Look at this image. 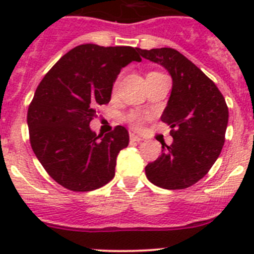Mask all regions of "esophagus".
Returning a JSON list of instances; mask_svg holds the SVG:
<instances>
[{
	"label": "esophagus",
	"mask_w": 254,
	"mask_h": 254,
	"mask_svg": "<svg viewBox=\"0 0 254 254\" xmlns=\"http://www.w3.org/2000/svg\"><path fill=\"white\" fill-rule=\"evenodd\" d=\"M129 140H131L132 142H141V141H142V138H141L138 134L131 133L129 134Z\"/></svg>",
	"instance_id": "34e87169"
}]
</instances>
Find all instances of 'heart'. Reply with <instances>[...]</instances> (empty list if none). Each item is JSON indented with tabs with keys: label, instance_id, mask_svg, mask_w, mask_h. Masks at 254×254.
Listing matches in <instances>:
<instances>
[{
	"label": "heart",
	"instance_id": "b5f03b06",
	"mask_svg": "<svg viewBox=\"0 0 254 254\" xmlns=\"http://www.w3.org/2000/svg\"><path fill=\"white\" fill-rule=\"evenodd\" d=\"M128 121L132 123V126H134V127H138V126L142 125L143 117L140 116V114H131V116L128 117Z\"/></svg>",
	"mask_w": 254,
	"mask_h": 254
}]
</instances>
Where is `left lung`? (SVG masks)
Returning <instances> with one entry per match:
<instances>
[{
    "mask_svg": "<svg viewBox=\"0 0 254 254\" xmlns=\"http://www.w3.org/2000/svg\"><path fill=\"white\" fill-rule=\"evenodd\" d=\"M140 55L168 69L172 94L161 121L170 126L172 145L145 168L152 185L165 190L193 186L208 173L225 142L229 111L212 80L173 48L138 49Z\"/></svg>",
    "mask_w": 254,
    "mask_h": 254,
    "instance_id": "left-lung-1",
    "label": "left lung"
}]
</instances>
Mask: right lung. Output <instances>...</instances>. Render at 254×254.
<instances>
[{
	"label": "right lung",
	"instance_id": "obj_1",
	"mask_svg": "<svg viewBox=\"0 0 254 254\" xmlns=\"http://www.w3.org/2000/svg\"><path fill=\"white\" fill-rule=\"evenodd\" d=\"M140 62L138 48L81 44L67 52L38 85L28 109L31 149L51 178L75 192L105 186L117 156L128 146V131L116 126L96 134V105L108 104L121 69Z\"/></svg>",
	"mask_w": 254,
	"mask_h": 254
}]
</instances>
